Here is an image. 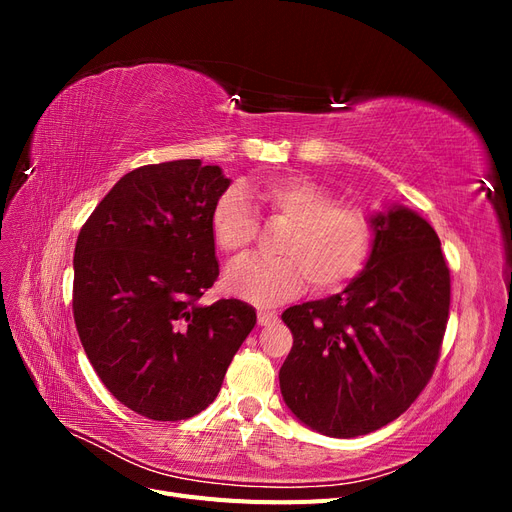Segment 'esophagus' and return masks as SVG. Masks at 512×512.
Instances as JSON below:
<instances>
[{
  "mask_svg": "<svg viewBox=\"0 0 512 512\" xmlns=\"http://www.w3.org/2000/svg\"><path fill=\"white\" fill-rule=\"evenodd\" d=\"M275 320H277L275 312H269V309H258V324H260V327H267V324H271Z\"/></svg>",
  "mask_w": 512,
  "mask_h": 512,
  "instance_id": "esophagus-1",
  "label": "esophagus"
}]
</instances>
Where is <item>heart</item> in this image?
<instances>
[{
	"mask_svg": "<svg viewBox=\"0 0 512 512\" xmlns=\"http://www.w3.org/2000/svg\"><path fill=\"white\" fill-rule=\"evenodd\" d=\"M258 200L271 215L288 222L277 241V258L247 256L224 275V288L243 301L273 305L301 292L309 280L331 292L359 275L371 252L367 211L346 203L307 177H280L262 183ZM211 235L228 256H239L256 237V215L247 194L232 185L215 200Z\"/></svg>",
	"mask_w": 512,
	"mask_h": 512,
	"instance_id": "b5f03b06",
	"label": "heart"
}]
</instances>
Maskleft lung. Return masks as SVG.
I'll return each mask as SVG.
<instances>
[{
  "label": "left lung",
  "instance_id": "obj_1",
  "mask_svg": "<svg viewBox=\"0 0 512 512\" xmlns=\"http://www.w3.org/2000/svg\"><path fill=\"white\" fill-rule=\"evenodd\" d=\"M369 220V258L344 292L282 314L294 339L282 397L331 438L365 436L410 408L438 363L451 305V271L429 222L404 205Z\"/></svg>",
  "mask_w": 512,
  "mask_h": 512
}]
</instances>
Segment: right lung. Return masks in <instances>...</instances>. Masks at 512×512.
Returning <instances> with one entry per match:
<instances>
[{
	"instance_id": "right-lung-1",
	"label": "right lung",
	"mask_w": 512,
	"mask_h": 512,
	"mask_svg": "<svg viewBox=\"0 0 512 512\" xmlns=\"http://www.w3.org/2000/svg\"><path fill=\"white\" fill-rule=\"evenodd\" d=\"M230 179L200 160L123 175L74 247L72 312L108 391L151 421H183L218 397L256 324L252 305L200 297L220 275L211 235Z\"/></svg>"
}]
</instances>
